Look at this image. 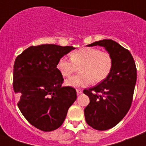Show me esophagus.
Segmentation results:
<instances>
[{
  "label": "esophagus",
  "mask_w": 146,
  "mask_h": 146,
  "mask_svg": "<svg viewBox=\"0 0 146 146\" xmlns=\"http://www.w3.org/2000/svg\"><path fill=\"white\" fill-rule=\"evenodd\" d=\"M76 93L78 95H79V94H81L82 93V90H81V89H76Z\"/></svg>",
  "instance_id": "obj_1"
}]
</instances>
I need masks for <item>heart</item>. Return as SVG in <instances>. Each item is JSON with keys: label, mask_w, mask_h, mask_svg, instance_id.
I'll list each match as a JSON object with an SVG mask.
<instances>
[{"label": "heart", "mask_w": 146, "mask_h": 146, "mask_svg": "<svg viewBox=\"0 0 146 146\" xmlns=\"http://www.w3.org/2000/svg\"><path fill=\"white\" fill-rule=\"evenodd\" d=\"M113 66L112 55L108 51H101L96 47H82L71 52L70 59L62 57L57 68L62 76L69 78L80 67L82 75L73 76L67 81V84L73 88H83L92 82L98 84L106 79Z\"/></svg>", "instance_id": "b5f03b06"}]
</instances>
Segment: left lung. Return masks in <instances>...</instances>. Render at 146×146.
<instances>
[{"label":"left lung","instance_id":"1","mask_svg":"<svg viewBox=\"0 0 146 146\" xmlns=\"http://www.w3.org/2000/svg\"><path fill=\"white\" fill-rule=\"evenodd\" d=\"M96 45L104 46L112 55L113 66L107 79L83 90L90 99L84 111L88 125L105 131L117 125L129 111L137 82V67L131 52L116 41L104 39L88 46Z\"/></svg>","mask_w":146,"mask_h":146}]
</instances>
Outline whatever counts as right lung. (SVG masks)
<instances>
[{
  "label": "right lung",
  "mask_w": 146,
  "mask_h": 146,
  "mask_svg": "<svg viewBox=\"0 0 146 146\" xmlns=\"http://www.w3.org/2000/svg\"><path fill=\"white\" fill-rule=\"evenodd\" d=\"M73 46H31L18 55L13 69V89L18 106L28 122L43 131L59 128L76 100V90L62 87L63 77L57 68L62 56Z\"/></svg>",
  "instance_id": "1"
}]
</instances>
